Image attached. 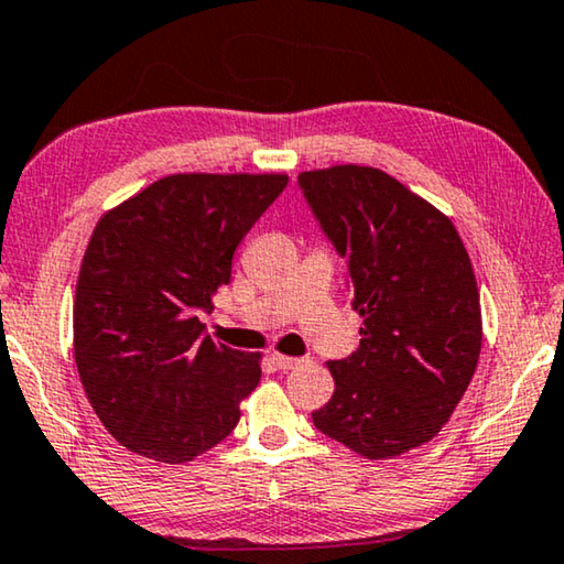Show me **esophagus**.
<instances>
[{
    "instance_id": "34e87169",
    "label": "esophagus",
    "mask_w": 564,
    "mask_h": 564,
    "mask_svg": "<svg viewBox=\"0 0 564 564\" xmlns=\"http://www.w3.org/2000/svg\"><path fill=\"white\" fill-rule=\"evenodd\" d=\"M272 360L280 370H292L294 366H300V358H290V355H282V352H274Z\"/></svg>"
}]
</instances>
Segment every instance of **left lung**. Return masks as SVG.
Listing matches in <instances>:
<instances>
[{
  "instance_id": "left-lung-1",
  "label": "left lung",
  "mask_w": 564,
  "mask_h": 564,
  "mask_svg": "<svg viewBox=\"0 0 564 564\" xmlns=\"http://www.w3.org/2000/svg\"><path fill=\"white\" fill-rule=\"evenodd\" d=\"M312 212L348 259L360 348L327 360L335 393L315 426L366 458L423 446L469 388L481 305L454 221L391 173L340 163L300 173Z\"/></svg>"
}]
</instances>
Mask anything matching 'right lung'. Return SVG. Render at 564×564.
I'll return each instance as SVG.
<instances>
[{"label": "right lung", "instance_id": "obj_1", "mask_svg": "<svg viewBox=\"0 0 564 564\" xmlns=\"http://www.w3.org/2000/svg\"><path fill=\"white\" fill-rule=\"evenodd\" d=\"M288 173H173L95 224L77 274V372L110 436L161 464L194 462L239 423L262 352L204 335L196 315Z\"/></svg>", "mask_w": 564, "mask_h": 564}]
</instances>
